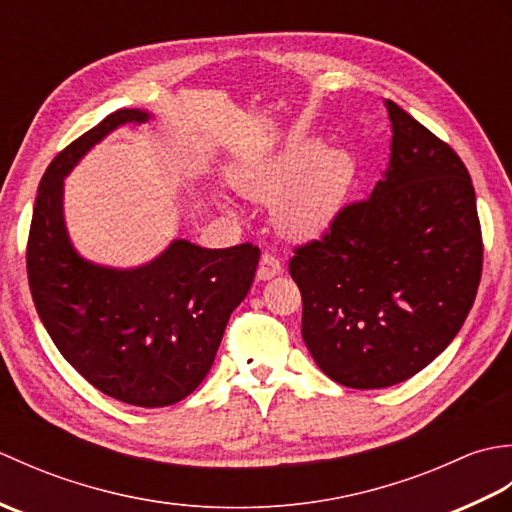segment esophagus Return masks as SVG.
Wrapping results in <instances>:
<instances>
[{
  "mask_svg": "<svg viewBox=\"0 0 512 512\" xmlns=\"http://www.w3.org/2000/svg\"><path fill=\"white\" fill-rule=\"evenodd\" d=\"M284 273V264H281V259L273 253H264L262 259H259V268H257V279L259 281H266V279H273L277 275Z\"/></svg>",
  "mask_w": 512,
  "mask_h": 512,
  "instance_id": "esophagus-1",
  "label": "esophagus"
}]
</instances>
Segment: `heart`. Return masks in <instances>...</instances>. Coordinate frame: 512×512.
Here are the masks:
<instances>
[{
    "instance_id": "obj_1",
    "label": "heart",
    "mask_w": 512,
    "mask_h": 512,
    "mask_svg": "<svg viewBox=\"0 0 512 512\" xmlns=\"http://www.w3.org/2000/svg\"><path fill=\"white\" fill-rule=\"evenodd\" d=\"M352 178L350 158L312 143L290 147L266 167L235 178L246 198L277 202V222L292 237H312L328 228Z\"/></svg>"
}]
</instances>
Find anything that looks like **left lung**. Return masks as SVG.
Returning <instances> with one entry per match:
<instances>
[{
    "label": "left lung",
    "mask_w": 512,
    "mask_h": 512,
    "mask_svg": "<svg viewBox=\"0 0 512 512\" xmlns=\"http://www.w3.org/2000/svg\"><path fill=\"white\" fill-rule=\"evenodd\" d=\"M391 158L372 195L295 246L301 334L334 383L391 387L427 367L480 288L484 244L462 158L394 101Z\"/></svg>",
    "instance_id": "obj_1"
}]
</instances>
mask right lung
Returning a JSON list of instances; mask_svg holds the SVG:
<instances>
[{"instance_id":"right-lung-1","label":"right lung","mask_w":512,"mask_h":512,"mask_svg":"<svg viewBox=\"0 0 512 512\" xmlns=\"http://www.w3.org/2000/svg\"><path fill=\"white\" fill-rule=\"evenodd\" d=\"M145 112L118 110L59 151L39 182L26 270L39 319L90 385L136 407L187 398L215 361L231 312L255 279L259 248H200L176 239L134 270L94 266L63 222V178L92 145Z\"/></svg>"}]
</instances>
